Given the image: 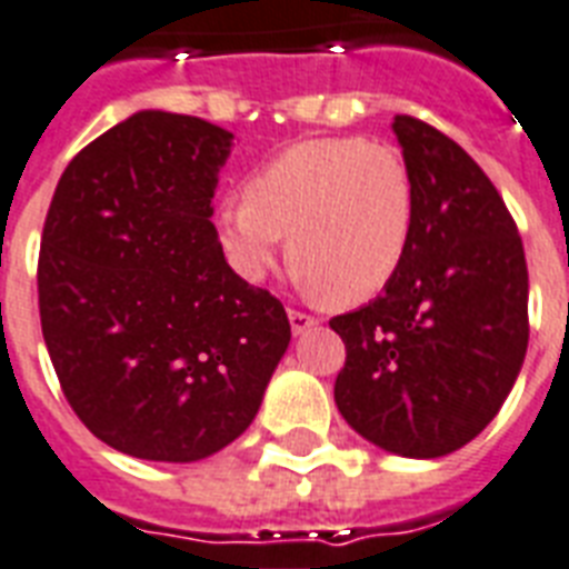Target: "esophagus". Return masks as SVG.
<instances>
[{"instance_id":"1","label":"esophagus","mask_w":569,"mask_h":569,"mask_svg":"<svg viewBox=\"0 0 569 569\" xmlns=\"http://www.w3.org/2000/svg\"><path fill=\"white\" fill-rule=\"evenodd\" d=\"M289 325H292L295 336H300V332L312 330V327L318 325V318L307 316V312H300V309H289Z\"/></svg>"}]
</instances>
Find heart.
Masks as SVG:
<instances>
[{
    "mask_svg": "<svg viewBox=\"0 0 569 569\" xmlns=\"http://www.w3.org/2000/svg\"><path fill=\"white\" fill-rule=\"evenodd\" d=\"M230 266L262 280L286 251L312 295L359 303L400 274L415 233V183L403 154L362 137L300 140L216 216Z\"/></svg>",
    "mask_w": 569,
    "mask_h": 569,
    "instance_id": "1",
    "label": "heart"
}]
</instances>
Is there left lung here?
Listing matches in <instances>:
<instances>
[{
	"mask_svg": "<svg viewBox=\"0 0 569 569\" xmlns=\"http://www.w3.org/2000/svg\"><path fill=\"white\" fill-rule=\"evenodd\" d=\"M415 183V233L377 300L336 316L348 348L336 406L365 441L438 459L506 403L529 345L517 224L468 151L412 117L391 122Z\"/></svg>",
	"mask_w": 569,
	"mask_h": 569,
	"instance_id": "1",
	"label": "left lung"
}]
</instances>
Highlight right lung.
<instances>
[{
  "label": "right lung",
  "instance_id": "obj_1",
  "mask_svg": "<svg viewBox=\"0 0 569 569\" xmlns=\"http://www.w3.org/2000/svg\"><path fill=\"white\" fill-rule=\"evenodd\" d=\"M233 133L140 110L72 157L40 244V325L92 436L146 461H201L251 427L292 327L230 269L212 196Z\"/></svg>",
  "mask_w": 569,
  "mask_h": 569
}]
</instances>
